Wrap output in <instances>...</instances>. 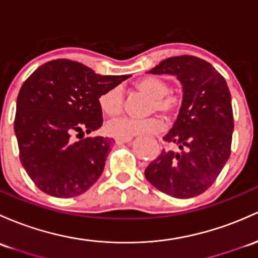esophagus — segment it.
<instances>
[{
	"label": "esophagus",
	"mask_w": 258,
	"mask_h": 258,
	"mask_svg": "<svg viewBox=\"0 0 258 258\" xmlns=\"http://www.w3.org/2000/svg\"><path fill=\"white\" fill-rule=\"evenodd\" d=\"M129 141H132V138H115V144H118V145L129 143Z\"/></svg>",
	"instance_id": "34e87169"
}]
</instances>
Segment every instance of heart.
<instances>
[{
	"instance_id": "1",
	"label": "heart",
	"mask_w": 258,
	"mask_h": 258,
	"mask_svg": "<svg viewBox=\"0 0 258 258\" xmlns=\"http://www.w3.org/2000/svg\"><path fill=\"white\" fill-rule=\"evenodd\" d=\"M135 88L154 98L152 109H156L166 115H172L181 106V97L177 93H168V84L160 77L148 76L139 80ZM98 106L108 117H118L123 112V95L119 87L110 88L98 97ZM165 123L160 118H150L146 120H135L130 118H120L109 121L106 130L108 134L117 138H132L135 135H151L161 133Z\"/></svg>"
}]
</instances>
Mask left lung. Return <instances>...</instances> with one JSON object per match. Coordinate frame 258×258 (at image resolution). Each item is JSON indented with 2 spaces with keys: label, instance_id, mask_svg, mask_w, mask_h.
Listing matches in <instances>:
<instances>
[{
  "label": "left lung",
  "instance_id": "obj_1",
  "mask_svg": "<svg viewBox=\"0 0 258 258\" xmlns=\"http://www.w3.org/2000/svg\"><path fill=\"white\" fill-rule=\"evenodd\" d=\"M148 74L174 75L183 98L172 129L163 137L178 151L163 149L146 167V179L174 198L202 195L231 154L234 115L225 79L212 63L192 55L162 60Z\"/></svg>",
  "mask_w": 258,
  "mask_h": 258
}]
</instances>
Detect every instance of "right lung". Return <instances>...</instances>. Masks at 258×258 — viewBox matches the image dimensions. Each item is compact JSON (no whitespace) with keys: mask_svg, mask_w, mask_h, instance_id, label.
<instances>
[{"mask_svg":"<svg viewBox=\"0 0 258 258\" xmlns=\"http://www.w3.org/2000/svg\"><path fill=\"white\" fill-rule=\"evenodd\" d=\"M102 76L68 59L39 66L17 97L15 133L19 160L35 185L46 195L71 198L101 177L114 140L80 138L103 123L98 97L129 79Z\"/></svg>","mask_w":258,"mask_h":258,"instance_id":"add662e5","label":"right lung"}]
</instances>
